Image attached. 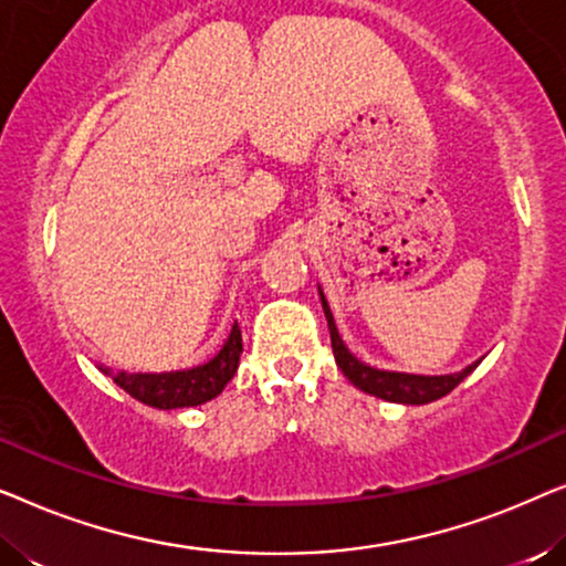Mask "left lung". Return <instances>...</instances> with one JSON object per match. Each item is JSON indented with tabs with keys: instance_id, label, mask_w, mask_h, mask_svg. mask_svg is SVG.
<instances>
[{
	"instance_id": "1",
	"label": "left lung",
	"mask_w": 566,
	"mask_h": 566,
	"mask_svg": "<svg viewBox=\"0 0 566 566\" xmlns=\"http://www.w3.org/2000/svg\"><path fill=\"white\" fill-rule=\"evenodd\" d=\"M319 298H322V308L324 316H327V327H329V337H332V353H335V360L339 370H343L347 381L353 386H358L360 391L374 394L378 399L386 401H399V405H428V401H436L440 397H446L448 391H453L463 378H467L471 370L479 366L471 363L459 374H446V376H415V374H397V370H381L374 366H366V363L355 358V355L347 350L343 337H339L335 316L329 312L327 298L319 289Z\"/></svg>"
}]
</instances>
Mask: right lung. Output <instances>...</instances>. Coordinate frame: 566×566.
Here are the masks:
<instances>
[{
    "label": "right lung",
    "instance_id": "1",
    "mask_svg": "<svg viewBox=\"0 0 566 566\" xmlns=\"http://www.w3.org/2000/svg\"><path fill=\"white\" fill-rule=\"evenodd\" d=\"M239 355H242V329L234 324L229 332L227 343L221 350L206 360L203 366L169 370V374H126V370L103 368L123 391L142 401V405L157 409H177V407H198L219 397L239 368Z\"/></svg>",
    "mask_w": 566,
    "mask_h": 566
}]
</instances>
